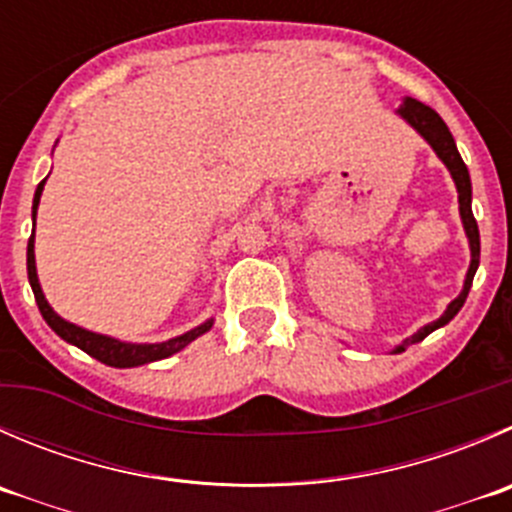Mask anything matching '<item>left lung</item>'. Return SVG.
<instances>
[{
  "label": "left lung",
  "instance_id": "obj_1",
  "mask_svg": "<svg viewBox=\"0 0 512 512\" xmlns=\"http://www.w3.org/2000/svg\"><path fill=\"white\" fill-rule=\"evenodd\" d=\"M398 114L410 124V127H415V130L423 135V140L433 147L435 155L445 162V167H448L450 175H453L455 187H458L460 220H463L465 235H468V242H470V267H468V275H465L463 292H460V295L450 302L448 310H445L435 322L420 327L413 337L403 340V345L395 347L393 352H403L408 345H415V342L425 340V337H428L433 330L448 325V322L458 315L460 307L465 305V297H468L470 285H473L475 270H478V265H480V232H478V222H475V217H473V207H470V202H473V187H470L468 167H465L463 157H460L458 147H455V140H453V135H450L448 124L443 122V117H440L433 107H428V104L418 102V99H413V97L403 99V104L398 107Z\"/></svg>",
  "mask_w": 512,
  "mask_h": 512
}]
</instances>
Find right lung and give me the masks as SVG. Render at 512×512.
I'll list each match as a JSON object with an SVG mask.
<instances>
[{
	"label": "right lung",
	"mask_w": 512,
	"mask_h": 512,
	"mask_svg": "<svg viewBox=\"0 0 512 512\" xmlns=\"http://www.w3.org/2000/svg\"><path fill=\"white\" fill-rule=\"evenodd\" d=\"M44 182L47 180L39 182L37 192H34L32 220H37V207H39V197H42V190H44ZM27 275H29V285H32V292H34V300H37L39 312H42V317L47 320V325L52 327V330L57 332L64 342H69V345H77L79 350H84L87 355H92L94 360L104 362V365H109V367H137V365H147V362L165 360V357L175 355V352H180L182 347L190 345L192 340H197L200 335H205V332L212 327V320H207V322H202V325H197L195 330L185 332V335H180V337H172V340H167V342H152V345L150 342H145V345H140V342H122V340H114V337H107V335H97V332H92V330H84V327H79V325H72V322H67L64 317H59L57 312L49 307L47 297H44L42 287H39L37 265H34V232L27 242Z\"/></svg>",
	"instance_id": "1"
}]
</instances>
